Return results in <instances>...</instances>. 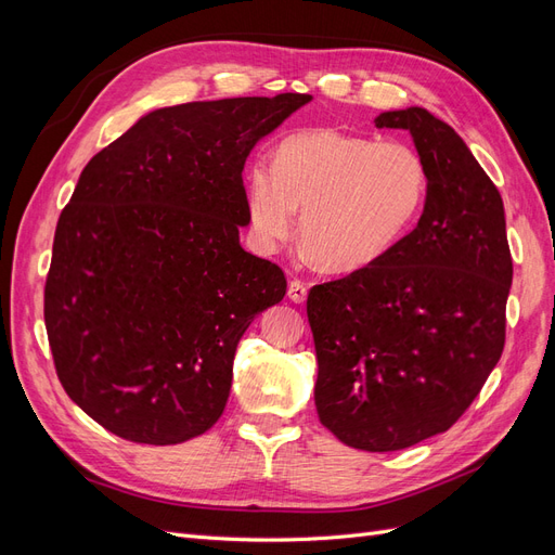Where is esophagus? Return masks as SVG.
Listing matches in <instances>:
<instances>
[{
  "label": "esophagus",
  "instance_id": "esophagus-1",
  "mask_svg": "<svg viewBox=\"0 0 555 555\" xmlns=\"http://www.w3.org/2000/svg\"><path fill=\"white\" fill-rule=\"evenodd\" d=\"M287 294H289V298L294 300V304H306V298H308V284H306L304 280H292Z\"/></svg>",
  "mask_w": 555,
  "mask_h": 555
}]
</instances>
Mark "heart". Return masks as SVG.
Wrapping results in <instances>:
<instances>
[{
	"instance_id": "heart-1",
	"label": "heart",
	"mask_w": 555,
	"mask_h": 555,
	"mask_svg": "<svg viewBox=\"0 0 555 555\" xmlns=\"http://www.w3.org/2000/svg\"><path fill=\"white\" fill-rule=\"evenodd\" d=\"M428 196V166L402 141H375L338 129L282 139L273 169L247 171V217L261 249L300 241L328 273L371 268L408 236Z\"/></svg>"
}]
</instances>
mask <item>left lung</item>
<instances>
[{"label": "left lung", "instance_id": "1", "mask_svg": "<svg viewBox=\"0 0 555 555\" xmlns=\"http://www.w3.org/2000/svg\"><path fill=\"white\" fill-rule=\"evenodd\" d=\"M428 166L422 217L389 255L308 294L314 405L347 447L398 451L449 430L505 347V208L463 139L426 108L386 111Z\"/></svg>", "mask_w": 555, "mask_h": 555}]
</instances>
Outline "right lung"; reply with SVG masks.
Masks as SVG:
<instances>
[{"instance_id": "obj_1", "label": "right lung", "mask_w": 555, "mask_h": 555, "mask_svg": "<svg viewBox=\"0 0 555 555\" xmlns=\"http://www.w3.org/2000/svg\"><path fill=\"white\" fill-rule=\"evenodd\" d=\"M310 99L159 108L82 169L43 317L66 396L117 438L180 444L222 416L238 340L287 294L282 268L241 247L245 159Z\"/></svg>"}]
</instances>
